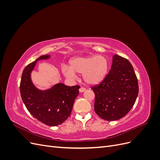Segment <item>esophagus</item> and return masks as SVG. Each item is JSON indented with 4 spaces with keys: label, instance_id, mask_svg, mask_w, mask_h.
<instances>
[{
    "label": "esophagus",
    "instance_id": "1",
    "mask_svg": "<svg viewBox=\"0 0 160 160\" xmlns=\"http://www.w3.org/2000/svg\"><path fill=\"white\" fill-rule=\"evenodd\" d=\"M85 91H86V89L84 88H81L79 89V92H80V93H83V92Z\"/></svg>",
    "mask_w": 160,
    "mask_h": 160
}]
</instances>
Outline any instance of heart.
Wrapping results in <instances>:
<instances>
[{
    "mask_svg": "<svg viewBox=\"0 0 160 160\" xmlns=\"http://www.w3.org/2000/svg\"><path fill=\"white\" fill-rule=\"evenodd\" d=\"M70 67H62L65 76L71 80L77 78L76 72L83 74V79L89 85H97L102 82L107 76L109 61L102 55H89L72 58Z\"/></svg>",
    "mask_w": 160,
    "mask_h": 160,
    "instance_id": "obj_1",
    "label": "heart"
}]
</instances>
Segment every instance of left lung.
Instances as JSON below:
<instances>
[{
	"label": "left lung",
	"mask_w": 160,
	"mask_h": 160,
	"mask_svg": "<svg viewBox=\"0 0 160 160\" xmlns=\"http://www.w3.org/2000/svg\"><path fill=\"white\" fill-rule=\"evenodd\" d=\"M92 89L95 95L94 109L101 118L109 122L122 118L132 108L139 92L132 64L115 54L108 75Z\"/></svg>",
	"instance_id": "obj_1"
}]
</instances>
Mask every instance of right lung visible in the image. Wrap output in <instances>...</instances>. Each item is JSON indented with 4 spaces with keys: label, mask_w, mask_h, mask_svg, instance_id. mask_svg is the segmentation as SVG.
<instances>
[{
    "label": "right lung",
    "mask_w": 160,
    "mask_h": 160,
    "mask_svg": "<svg viewBox=\"0 0 160 160\" xmlns=\"http://www.w3.org/2000/svg\"><path fill=\"white\" fill-rule=\"evenodd\" d=\"M50 58V55L41 56L25 67L22 74L20 91L24 104L34 118L49 126H57L71 115L80 86L69 87L59 83L45 90L37 88L31 79L32 72L37 61Z\"/></svg>",
    "instance_id": "1"
}]
</instances>
